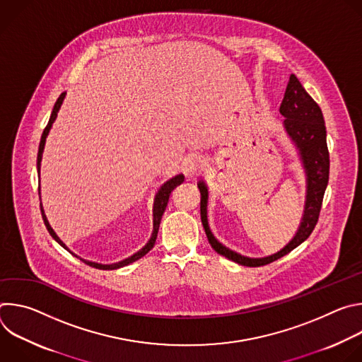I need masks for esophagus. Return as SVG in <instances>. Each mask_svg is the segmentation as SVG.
<instances>
[{
    "instance_id": "1",
    "label": "esophagus",
    "mask_w": 362,
    "mask_h": 362,
    "mask_svg": "<svg viewBox=\"0 0 362 362\" xmlns=\"http://www.w3.org/2000/svg\"><path fill=\"white\" fill-rule=\"evenodd\" d=\"M183 168L186 175H197L200 172L204 170L206 168V162L203 160L202 156H197V154H190L183 162Z\"/></svg>"
}]
</instances>
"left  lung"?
Instances as JSON below:
<instances>
[{
  "mask_svg": "<svg viewBox=\"0 0 362 362\" xmlns=\"http://www.w3.org/2000/svg\"><path fill=\"white\" fill-rule=\"evenodd\" d=\"M279 112L285 117L284 124L288 134L292 137V140L296 143V147L299 148L308 177L305 214L295 238L282 250L267 257H247L221 245L214 238L208 226V216H206L208 187H206L203 180L197 182V187L200 192V219L211 246L219 255H223L228 259L243 267L256 268L275 262L309 238V235L313 233L318 223L324 193L329 179V151L327 146V129L322 112L315 100L305 91V88L293 74H291L289 77Z\"/></svg>",
  "mask_w": 362,
  "mask_h": 362,
  "instance_id": "left-lung-1",
  "label": "left lung"
}]
</instances>
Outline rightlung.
<instances>
[{"label":"right lung","instance_id":"right-lung-1","mask_svg":"<svg viewBox=\"0 0 362 362\" xmlns=\"http://www.w3.org/2000/svg\"><path fill=\"white\" fill-rule=\"evenodd\" d=\"M64 97H66V93H62L60 97L57 98L56 105H54V109H53V113H51L49 120H48L45 129H44V132H42V134H41V140H40V146H38V154H37V169H38V170H40V165H41V156H42L44 144H45V137H47V134H48V132H49V129H51V124H53V122H54L56 117H57V112L60 110V106H62V103H63ZM183 180H185V176H183V175H177V176L172 177L170 180H168V182L159 189L156 197H154V206H153V233H151V238H150V240L147 242V245H146L143 249H140L137 253L132 255L130 257H127V259H124V261H122V262H117V264H98V262H94V261L83 259V257H80V256H77V255H76V256L80 257V261H83L86 265L91 267V268H95V269H103V271L119 269V268H123V267H126V265H129V264H132V262L140 259V257H143V256L154 246V242H156V238H158L160 221H162V216H163V214H165V211H166V206H168V202H169V196H170L172 190H173L176 186H179L180 183H183ZM40 208H41V204H40ZM41 215H42L44 225H45L47 230L49 232V235L53 236L64 249H67V246H66V245L63 243V240L56 235V232L53 230V228L49 226V223H48L45 215H44L42 208H41ZM67 250H69V249H67ZM71 253H73V252H71ZM73 255H74V253H73Z\"/></svg>","mask_w":362,"mask_h":362}]
</instances>
